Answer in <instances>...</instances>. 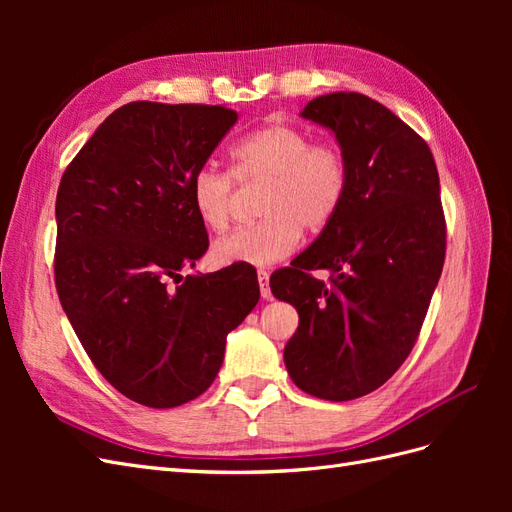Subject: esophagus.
Masks as SVG:
<instances>
[{
	"label": "esophagus",
	"instance_id": "obj_1",
	"mask_svg": "<svg viewBox=\"0 0 512 512\" xmlns=\"http://www.w3.org/2000/svg\"><path fill=\"white\" fill-rule=\"evenodd\" d=\"M258 286H260V297L269 301L271 299V288H269V273L267 271H258Z\"/></svg>",
	"mask_w": 512,
	"mask_h": 512
}]
</instances>
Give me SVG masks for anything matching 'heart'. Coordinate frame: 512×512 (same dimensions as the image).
Returning <instances> with one entry per match:
<instances>
[{
	"label": "heart",
	"mask_w": 512,
	"mask_h": 512,
	"mask_svg": "<svg viewBox=\"0 0 512 512\" xmlns=\"http://www.w3.org/2000/svg\"><path fill=\"white\" fill-rule=\"evenodd\" d=\"M232 175L239 183H265L258 200L262 220L215 241L211 258L218 265L265 267L290 256L301 228L320 232L342 209L348 194V164L331 143H309V136L269 123L232 147ZM232 177L215 166L196 170L190 203L205 228L222 232L230 222Z\"/></svg>",
	"instance_id": "1"
}]
</instances>
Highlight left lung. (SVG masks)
I'll return each instance as SVG.
<instances>
[{
	"instance_id": "8db88e82",
	"label": "left lung",
	"mask_w": 512,
	"mask_h": 512,
	"mask_svg": "<svg viewBox=\"0 0 512 512\" xmlns=\"http://www.w3.org/2000/svg\"><path fill=\"white\" fill-rule=\"evenodd\" d=\"M301 117L335 136L350 183L335 220L271 275V292L299 312L284 348L292 382L350 401L395 374L423 327L446 252L440 177L423 138L363 94L318 96ZM314 268L332 273L331 287Z\"/></svg>"
}]
</instances>
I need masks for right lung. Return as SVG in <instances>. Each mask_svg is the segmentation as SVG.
I'll return each mask as SVG.
<instances>
[{
  "instance_id": "right-lung-1",
  "label": "right lung",
  "mask_w": 512,
  "mask_h": 512,
  "mask_svg": "<svg viewBox=\"0 0 512 512\" xmlns=\"http://www.w3.org/2000/svg\"><path fill=\"white\" fill-rule=\"evenodd\" d=\"M235 121L226 106L130 102L100 123L59 183L61 307L100 374L147 408L203 395L226 335L260 299L243 265L181 275L209 247L192 177Z\"/></svg>"
}]
</instances>
